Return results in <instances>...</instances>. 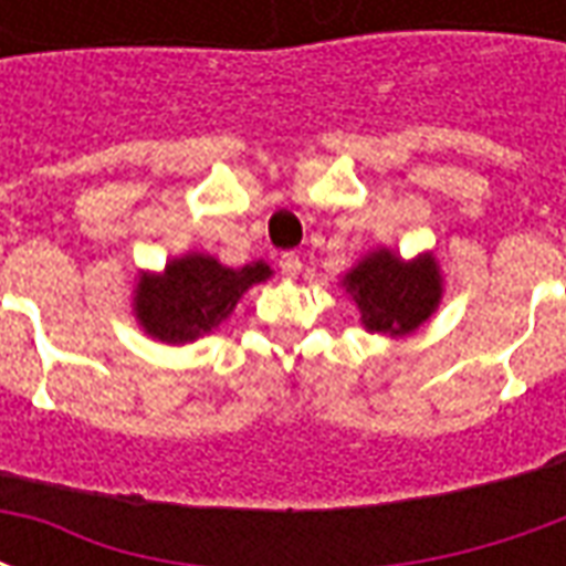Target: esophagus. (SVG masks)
<instances>
[{
	"instance_id": "1",
	"label": "esophagus",
	"mask_w": 566,
	"mask_h": 566,
	"mask_svg": "<svg viewBox=\"0 0 566 566\" xmlns=\"http://www.w3.org/2000/svg\"><path fill=\"white\" fill-rule=\"evenodd\" d=\"M279 266H282V275H287V279H296V275H300V270H303V260H300V254H296V251H287V254H282V260H279Z\"/></svg>"
}]
</instances>
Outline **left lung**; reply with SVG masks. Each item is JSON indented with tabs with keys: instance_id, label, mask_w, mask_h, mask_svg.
<instances>
[{
	"instance_id": "8db88e82",
	"label": "left lung",
	"mask_w": 566,
	"mask_h": 566,
	"mask_svg": "<svg viewBox=\"0 0 566 566\" xmlns=\"http://www.w3.org/2000/svg\"><path fill=\"white\" fill-rule=\"evenodd\" d=\"M345 294L360 308L369 333L406 336L418 331L442 300V275L433 254L403 260L388 248L369 251L345 272Z\"/></svg>"
}]
</instances>
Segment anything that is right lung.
Returning a JSON list of instances; mask_svg holds the SVG:
<instances>
[{
    "label": "right lung",
    "instance_id": "obj_1",
    "mask_svg": "<svg viewBox=\"0 0 566 566\" xmlns=\"http://www.w3.org/2000/svg\"><path fill=\"white\" fill-rule=\"evenodd\" d=\"M270 275L263 260L230 270L209 254H185L169 260L163 272H142L133 312L150 339L166 345L193 343L230 318L248 287Z\"/></svg>",
    "mask_w": 566,
    "mask_h": 566
}]
</instances>
